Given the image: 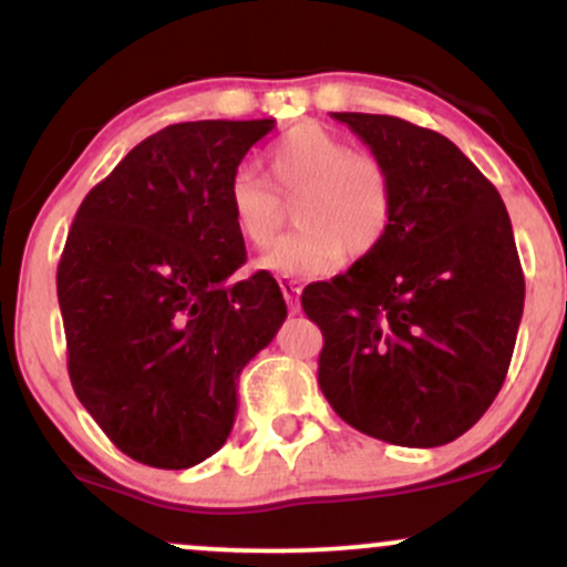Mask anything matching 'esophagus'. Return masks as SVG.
<instances>
[{
  "label": "esophagus",
  "instance_id": "34e87169",
  "mask_svg": "<svg viewBox=\"0 0 567 567\" xmlns=\"http://www.w3.org/2000/svg\"><path fill=\"white\" fill-rule=\"evenodd\" d=\"M279 288H282L285 301H288L290 315H298V296H301V282L298 279H279Z\"/></svg>",
  "mask_w": 567,
  "mask_h": 567
}]
</instances>
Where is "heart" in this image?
Returning a JSON list of instances; mask_svg holds the SVG:
<instances>
[{
  "instance_id": "b5f03b06",
  "label": "heart",
  "mask_w": 567,
  "mask_h": 567,
  "mask_svg": "<svg viewBox=\"0 0 567 567\" xmlns=\"http://www.w3.org/2000/svg\"><path fill=\"white\" fill-rule=\"evenodd\" d=\"M269 185L237 171L226 186L234 229L247 245L266 247L277 237L282 199H292L296 231L258 261L279 277L324 275L343 256L362 258L386 239L394 220V181L379 157L351 152L341 135L315 122L296 125L264 152Z\"/></svg>"
}]
</instances>
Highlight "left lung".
I'll use <instances>...</instances> for the list:
<instances>
[{"instance_id": "8db88e82", "label": "left lung", "mask_w": 567, "mask_h": 567, "mask_svg": "<svg viewBox=\"0 0 567 567\" xmlns=\"http://www.w3.org/2000/svg\"><path fill=\"white\" fill-rule=\"evenodd\" d=\"M333 120L389 167L394 220L347 275L303 290L322 394L368 437L445 445L483 419L512 362L525 279L509 213L445 135L386 114Z\"/></svg>"}]
</instances>
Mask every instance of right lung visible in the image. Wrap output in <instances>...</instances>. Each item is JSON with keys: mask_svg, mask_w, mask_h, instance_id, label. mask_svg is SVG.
Listing matches in <instances>:
<instances>
[{"mask_svg": "<svg viewBox=\"0 0 567 567\" xmlns=\"http://www.w3.org/2000/svg\"><path fill=\"white\" fill-rule=\"evenodd\" d=\"M275 120L181 122L148 135L84 197L58 264L71 386L141 464L188 470L220 451L237 381L288 317L247 261L226 186Z\"/></svg>", "mask_w": 567, "mask_h": 567, "instance_id": "add662e5", "label": "right lung"}]
</instances>
